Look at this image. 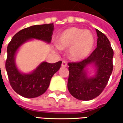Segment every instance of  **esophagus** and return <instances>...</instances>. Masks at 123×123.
<instances>
[{"label": "esophagus", "mask_w": 123, "mask_h": 123, "mask_svg": "<svg viewBox=\"0 0 123 123\" xmlns=\"http://www.w3.org/2000/svg\"><path fill=\"white\" fill-rule=\"evenodd\" d=\"M62 67H67V66H68L67 62H66V61H63V62H62Z\"/></svg>", "instance_id": "34e87169"}]
</instances>
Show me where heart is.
I'll return each mask as SVG.
<instances>
[{"mask_svg": "<svg viewBox=\"0 0 123 123\" xmlns=\"http://www.w3.org/2000/svg\"><path fill=\"white\" fill-rule=\"evenodd\" d=\"M94 45V38L89 30L71 27L64 30L58 38L60 49L69 50V57L79 61L90 54Z\"/></svg>", "mask_w": 123, "mask_h": 123, "instance_id": "1", "label": "heart"}]
</instances>
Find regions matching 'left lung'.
Returning <instances> with one entry per match:
<instances>
[{"label": "left lung", "instance_id": "left-lung-1", "mask_svg": "<svg viewBox=\"0 0 123 123\" xmlns=\"http://www.w3.org/2000/svg\"><path fill=\"white\" fill-rule=\"evenodd\" d=\"M97 48L90 55L79 62H69L68 88L72 96L81 101H89L101 93L107 84L113 71V49L107 37L99 30ZM93 63L97 74L89 78L85 67Z\"/></svg>", "mask_w": 123, "mask_h": 123}]
</instances>
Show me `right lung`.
I'll list each match as a JSON object with an SVG mask.
<instances>
[{"label":"right lung","mask_w":123,"mask_h":123,"mask_svg":"<svg viewBox=\"0 0 123 123\" xmlns=\"http://www.w3.org/2000/svg\"><path fill=\"white\" fill-rule=\"evenodd\" d=\"M53 30V24L26 28L17 32L8 45L6 70L11 87L21 96L34 98L44 93L49 87L52 76L59 70L62 62L60 61L54 63L42 62L32 73L23 74L18 71L15 65L16 52L22 43L32 38L49 43L52 40Z\"/></svg>","instance_id":"1"}]
</instances>
